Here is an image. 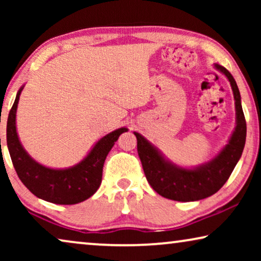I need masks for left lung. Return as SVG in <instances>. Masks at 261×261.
Wrapping results in <instances>:
<instances>
[{
  "label": "left lung",
  "mask_w": 261,
  "mask_h": 261,
  "mask_svg": "<svg viewBox=\"0 0 261 261\" xmlns=\"http://www.w3.org/2000/svg\"><path fill=\"white\" fill-rule=\"evenodd\" d=\"M214 67L230 83L235 101V127L227 144L208 162L194 167L180 166L167 159L160 149L133 132L138 140V153L145 176L156 194L178 202H194L216 194L233 172L241 158L246 142V121L237 82L226 67Z\"/></svg>",
  "instance_id": "left-lung-1"
}]
</instances>
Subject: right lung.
Masks as SVG:
<instances>
[{"mask_svg": "<svg viewBox=\"0 0 261 261\" xmlns=\"http://www.w3.org/2000/svg\"><path fill=\"white\" fill-rule=\"evenodd\" d=\"M23 88L24 85L17 91L7 122V146L17 176L32 194L46 202L77 204L85 201L97 191L107 155L128 128H117L102 137L76 165L65 169L45 166L28 154L16 130V110Z\"/></svg>", "mask_w": 261, "mask_h": 261, "instance_id": "obj_1", "label": "right lung"}]
</instances>
